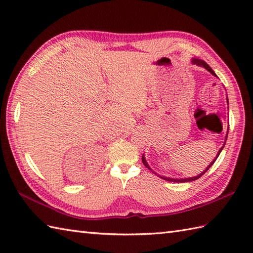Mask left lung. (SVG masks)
<instances>
[{
	"label": "left lung",
	"mask_w": 253,
	"mask_h": 253,
	"mask_svg": "<svg viewBox=\"0 0 253 253\" xmlns=\"http://www.w3.org/2000/svg\"><path fill=\"white\" fill-rule=\"evenodd\" d=\"M191 62L193 63V64H197V65H199V66H202V67H204V68H206L207 69V71L208 72H210V73H211L212 75H213V76H215V77H217L216 76V74L215 73H214L213 72V69L211 68V67H210L209 65H208V64L206 63V62H204V61H202V60H199V58H192V60H191ZM227 103H228V99H227ZM228 132V131H227ZM227 135H228V133H226V137H225V141H224V144H223V146H222V148L221 149H219L218 150V152H217V154H216V157L215 158H214V160L212 161V162L211 163H210V165L208 166V168L206 169H204L203 171H201V173L200 174H199V175H197V176H195V177H189V178H170V177H165V176H160L159 174H157V173H154V171L152 170V169L151 168H150V166H149V164H148V162H147V161H146V157H144V154L142 155V163H143V165L144 166H146V168L147 169H149L150 170H152L153 171V173L154 174H157L159 177H161V178H162V179H164V180H168V181H173V182H189V181H192V180H197L198 178H200V177L204 174V173H206V171L210 169V168H211V166L214 164V162H215V161H216V159L218 158V155H219V153H221L222 152V150H223V148H224V146H225V143H226V140H227Z\"/></svg>",
	"instance_id": "8db88e82"
}]
</instances>
